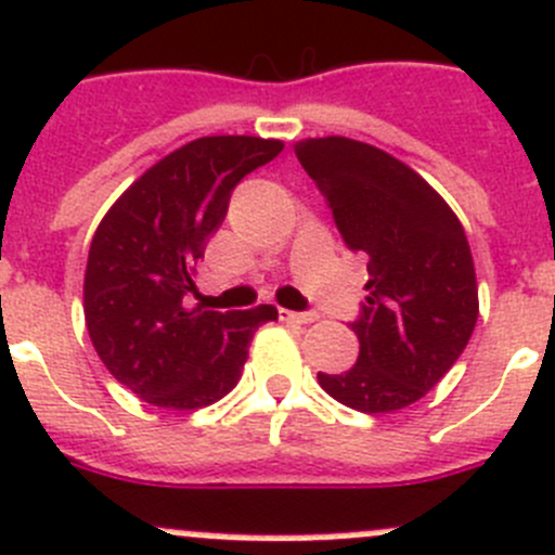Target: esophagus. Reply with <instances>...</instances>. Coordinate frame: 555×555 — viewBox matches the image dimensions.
Here are the masks:
<instances>
[{
	"instance_id": "1",
	"label": "esophagus",
	"mask_w": 555,
	"mask_h": 555,
	"mask_svg": "<svg viewBox=\"0 0 555 555\" xmlns=\"http://www.w3.org/2000/svg\"><path fill=\"white\" fill-rule=\"evenodd\" d=\"M279 314H282V320H287V323H298V325H307L318 320V314L312 312H289V309H282Z\"/></svg>"
}]
</instances>
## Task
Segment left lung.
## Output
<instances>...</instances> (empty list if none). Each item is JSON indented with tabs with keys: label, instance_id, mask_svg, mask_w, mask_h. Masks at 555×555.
<instances>
[{
	"label": "left lung",
	"instance_id": "1",
	"mask_svg": "<svg viewBox=\"0 0 555 555\" xmlns=\"http://www.w3.org/2000/svg\"><path fill=\"white\" fill-rule=\"evenodd\" d=\"M295 155L341 241L370 257L366 301L350 328L359 361L318 372L325 395L361 413H395L441 380L479 318L474 257L443 196L395 155L348 137L304 139Z\"/></svg>",
	"mask_w": 555,
	"mask_h": 555
}]
</instances>
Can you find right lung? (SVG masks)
I'll return each mask as SVG.
<instances>
[{
    "instance_id": "1",
    "label": "right lung",
    "mask_w": 555,
    "mask_h": 555,
    "mask_svg": "<svg viewBox=\"0 0 555 555\" xmlns=\"http://www.w3.org/2000/svg\"><path fill=\"white\" fill-rule=\"evenodd\" d=\"M279 139L202 137L164 155L108 207L85 273V320L106 370L139 400L196 411L241 380L254 331L276 307H191L194 266L232 189L282 153Z\"/></svg>"
}]
</instances>
